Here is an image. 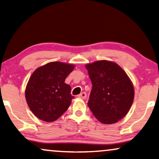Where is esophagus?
Wrapping results in <instances>:
<instances>
[{
	"label": "esophagus",
	"instance_id": "esophagus-1",
	"mask_svg": "<svg viewBox=\"0 0 159 159\" xmlns=\"http://www.w3.org/2000/svg\"><path fill=\"white\" fill-rule=\"evenodd\" d=\"M78 97H79L80 99H85L86 97H87V94H86V93H85V92H83V93H81L80 94L78 95Z\"/></svg>",
	"mask_w": 159,
	"mask_h": 159
}]
</instances>
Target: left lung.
Masks as SVG:
<instances>
[{
	"label": "left lung",
	"instance_id": "left-lung-1",
	"mask_svg": "<svg viewBox=\"0 0 159 159\" xmlns=\"http://www.w3.org/2000/svg\"><path fill=\"white\" fill-rule=\"evenodd\" d=\"M92 89L88 102L94 116L111 125L124 118L134 99V88L124 70L116 62L99 60L85 65Z\"/></svg>",
	"mask_w": 159,
	"mask_h": 159
}]
</instances>
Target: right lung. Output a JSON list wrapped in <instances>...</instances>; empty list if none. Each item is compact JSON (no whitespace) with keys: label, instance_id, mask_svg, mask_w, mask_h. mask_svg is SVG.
<instances>
[{"label":"right lung","instance_id":"1","mask_svg":"<svg viewBox=\"0 0 159 159\" xmlns=\"http://www.w3.org/2000/svg\"><path fill=\"white\" fill-rule=\"evenodd\" d=\"M74 68L73 64L51 62L33 72L25 97L29 108L38 119L51 122L67 111L74 97L65 80Z\"/></svg>","mask_w":159,"mask_h":159}]
</instances>
